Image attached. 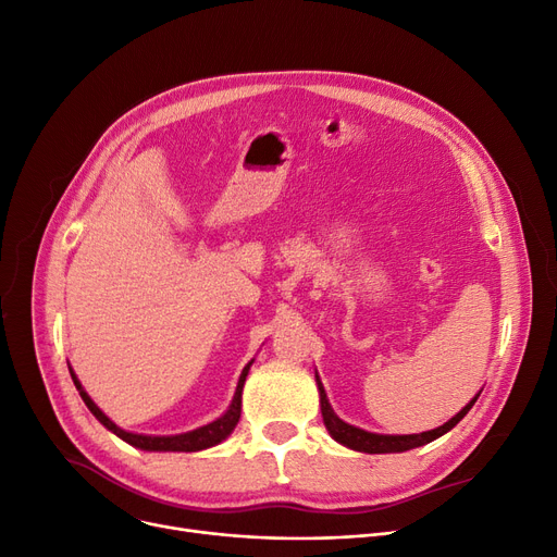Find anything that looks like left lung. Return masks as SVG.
Here are the masks:
<instances>
[{
    "mask_svg": "<svg viewBox=\"0 0 557 557\" xmlns=\"http://www.w3.org/2000/svg\"><path fill=\"white\" fill-rule=\"evenodd\" d=\"M315 384H318V393H320V411H323V422H325L330 435L334 437L336 443H341L349 449H355V451H363V454H397V451H408V449L422 447V445L435 441V437H441L447 431H451L467 416V411H470V408L474 406V401L479 399V395H476L470 404L462 408V411H458L449 422H445L443 426H437V429L422 431V433H411V435H382V433H370V431H363L359 426L343 422L334 413V408L330 406L327 393H325L323 384H320L318 374H315Z\"/></svg>",
    "mask_w": 557,
    "mask_h": 557,
    "instance_id": "left-lung-1",
    "label": "left lung"
}]
</instances>
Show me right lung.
Listing matches in <instances>:
<instances>
[{
  "label": "right lung",
  "instance_id": "obj_1",
  "mask_svg": "<svg viewBox=\"0 0 557 557\" xmlns=\"http://www.w3.org/2000/svg\"><path fill=\"white\" fill-rule=\"evenodd\" d=\"M250 366H252V361L244 368V372H242V376H239L237 391H234V399H232L227 411H225L219 420H214V422H210V424H205V426H200V429L187 431V433H178V435H141V433H128V431L120 429V426H116V424L101 411V408L90 399V395H87V393L83 391V386H81V382L76 379L74 370H70V372H72L74 386H76L78 395L83 397L85 406L90 408L92 416H95L108 431H112L114 435H120L124 443H128V445H133V447H137V449H144V451H200V449H208V447H214V445L223 443L225 437L234 431V426H237V422H239V418H242V393H244V382H246Z\"/></svg>",
  "mask_w": 557,
  "mask_h": 557
}]
</instances>
